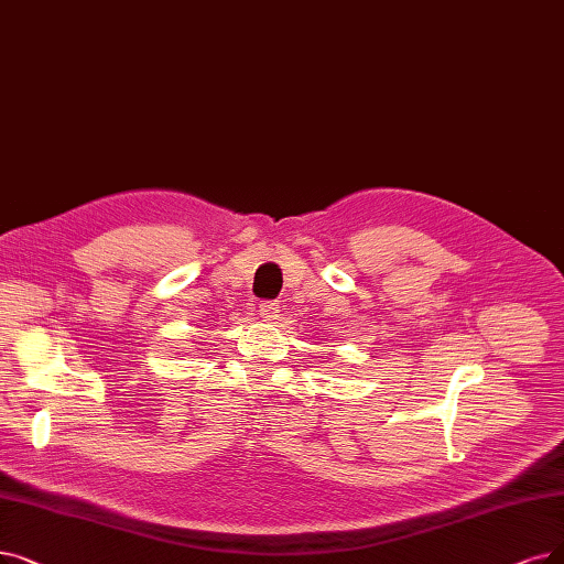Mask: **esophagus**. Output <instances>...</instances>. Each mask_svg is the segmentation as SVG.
I'll return each mask as SVG.
<instances>
[{
  "instance_id": "obj_1",
  "label": "esophagus",
  "mask_w": 564,
  "mask_h": 564,
  "mask_svg": "<svg viewBox=\"0 0 564 564\" xmlns=\"http://www.w3.org/2000/svg\"><path fill=\"white\" fill-rule=\"evenodd\" d=\"M278 312H280V303H275V301H265L259 305V314L265 322H273L278 317Z\"/></svg>"
}]
</instances>
